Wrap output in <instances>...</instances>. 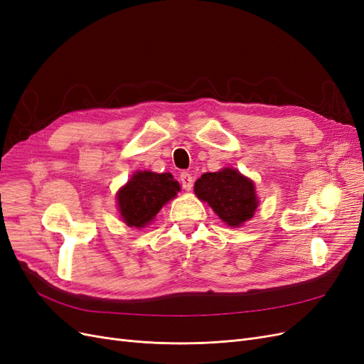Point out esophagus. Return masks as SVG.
Returning a JSON list of instances; mask_svg holds the SVG:
<instances>
[{
  "label": "esophagus",
  "mask_w": 364,
  "mask_h": 364,
  "mask_svg": "<svg viewBox=\"0 0 364 364\" xmlns=\"http://www.w3.org/2000/svg\"><path fill=\"white\" fill-rule=\"evenodd\" d=\"M193 182H194V179H193V176L188 171H182L181 173V183L183 186V190L190 191L193 188Z\"/></svg>",
  "instance_id": "esophagus-1"
}]
</instances>
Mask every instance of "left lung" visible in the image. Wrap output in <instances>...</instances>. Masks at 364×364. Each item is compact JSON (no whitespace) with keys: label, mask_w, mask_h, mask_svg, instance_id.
I'll return each instance as SVG.
<instances>
[{"label":"left lung","mask_w":364,"mask_h":364,"mask_svg":"<svg viewBox=\"0 0 364 364\" xmlns=\"http://www.w3.org/2000/svg\"><path fill=\"white\" fill-rule=\"evenodd\" d=\"M194 193L232 228L246 223L258 208L255 185L234 168L202 174L194 183Z\"/></svg>","instance_id":"obj_1"}]
</instances>
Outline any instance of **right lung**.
<instances>
[{"label": "right lung", "mask_w": 364, "mask_h": 364, "mask_svg": "<svg viewBox=\"0 0 364 364\" xmlns=\"http://www.w3.org/2000/svg\"><path fill=\"white\" fill-rule=\"evenodd\" d=\"M178 191L181 185L170 173L135 171L117 194L121 220L130 228H144Z\"/></svg>", "instance_id": "add662e5"}]
</instances>
